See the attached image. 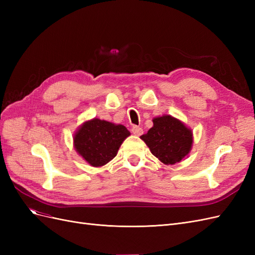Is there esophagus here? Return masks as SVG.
Returning a JSON list of instances; mask_svg holds the SVG:
<instances>
[{
	"mask_svg": "<svg viewBox=\"0 0 255 255\" xmlns=\"http://www.w3.org/2000/svg\"><path fill=\"white\" fill-rule=\"evenodd\" d=\"M132 133H133L134 135H136V136H140V135L143 133V130H142V128H139V127H133V128H132Z\"/></svg>",
	"mask_w": 255,
	"mask_h": 255,
	"instance_id": "esophagus-1",
	"label": "esophagus"
}]
</instances>
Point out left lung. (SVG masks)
Returning <instances> with one entry per match:
<instances>
[{"label":"left lung","instance_id":"obj_1","mask_svg":"<svg viewBox=\"0 0 255 255\" xmlns=\"http://www.w3.org/2000/svg\"><path fill=\"white\" fill-rule=\"evenodd\" d=\"M148 133L140 136L151 153L165 165H173L188 155L192 146V132L182 121L170 115L153 120Z\"/></svg>","mask_w":255,"mask_h":255}]
</instances>
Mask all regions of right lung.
<instances>
[{
	"label": "right lung",
	"instance_id": "1",
	"mask_svg": "<svg viewBox=\"0 0 255 255\" xmlns=\"http://www.w3.org/2000/svg\"><path fill=\"white\" fill-rule=\"evenodd\" d=\"M129 135L125 126L94 118L84 122L75 132L74 148L89 165L101 167L117 155L121 143Z\"/></svg>",
	"mask_w": 255,
	"mask_h": 255
}]
</instances>
